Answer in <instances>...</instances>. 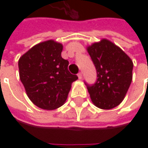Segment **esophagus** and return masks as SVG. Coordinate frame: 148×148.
Wrapping results in <instances>:
<instances>
[{"label":"esophagus","mask_w":148,"mask_h":148,"mask_svg":"<svg viewBox=\"0 0 148 148\" xmlns=\"http://www.w3.org/2000/svg\"><path fill=\"white\" fill-rule=\"evenodd\" d=\"M78 78H79V79H82V73H81V72H79V73L78 74Z\"/></svg>","instance_id":"1"}]
</instances>
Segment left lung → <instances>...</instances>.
Here are the masks:
<instances>
[{
    "label": "left lung",
    "mask_w": 148,
    "mask_h": 148,
    "mask_svg": "<svg viewBox=\"0 0 148 148\" xmlns=\"http://www.w3.org/2000/svg\"><path fill=\"white\" fill-rule=\"evenodd\" d=\"M96 68L97 80L86 83L92 103L97 107L110 110L123 100L132 81L133 62L116 45L102 39L87 47Z\"/></svg>",
    "instance_id": "obj_1"
}]
</instances>
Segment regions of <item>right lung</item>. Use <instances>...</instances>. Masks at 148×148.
Returning <instances> with one entry per match:
<instances>
[{"label": "right lung", "instance_id": "right-lung-1", "mask_svg": "<svg viewBox=\"0 0 148 148\" xmlns=\"http://www.w3.org/2000/svg\"><path fill=\"white\" fill-rule=\"evenodd\" d=\"M62 45L48 40L33 46L18 60L19 78L31 101L44 110L65 103L71 84L78 79L62 57Z\"/></svg>", "mask_w": 148, "mask_h": 148}]
</instances>
